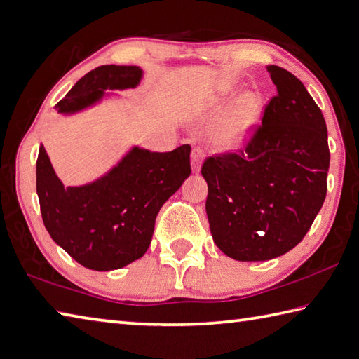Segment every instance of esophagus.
<instances>
[{
    "label": "esophagus",
    "instance_id": "34e87169",
    "mask_svg": "<svg viewBox=\"0 0 359 359\" xmlns=\"http://www.w3.org/2000/svg\"><path fill=\"white\" fill-rule=\"evenodd\" d=\"M203 158H205V151H203V148H200V147H195L194 150H192V154H191L192 170H194V172H200Z\"/></svg>",
    "mask_w": 359,
    "mask_h": 359
}]
</instances>
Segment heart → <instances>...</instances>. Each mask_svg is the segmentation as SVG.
Segmentation results:
<instances>
[{"label":"heart","instance_id":"heart-1","mask_svg":"<svg viewBox=\"0 0 359 359\" xmlns=\"http://www.w3.org/2000/svg\"><path fill=\"white\" fill-rule=\"evenodd\" d=\"M262 112V101L256 93H247L234 109L223 117L212 131L214 144L222 150H238L247 144Z\"/></svg>","mask_w":359,"mask_h":359}]
</instances>
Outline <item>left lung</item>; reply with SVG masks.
<instances>
[{
	"label": "left lung",
	"instance_id": "8db88e82",
	"mask_svg": "<svg viewBox=\"0 0 359 359\" xmlns=\"http://www.w3.org/2000/svg\"><path fill=\"white\" fill-rule=\"evenodd\" d=\"M276 95L238 153L211 156L206 214L214 242L236 261H267L302 242L327 197L328 134L322 111L292 73L269 65Z\"/></svg>",
	"mask_w": 359,
	"mask_h": 359
}]
</instances>
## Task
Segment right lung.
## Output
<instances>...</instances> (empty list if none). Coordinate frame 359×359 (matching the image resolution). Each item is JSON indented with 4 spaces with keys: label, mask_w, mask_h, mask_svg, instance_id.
Listing matches in <instances>:
<instances>
[{
    "label": "right lung",
    "mask_w": 359,
    "mask_h": 359,
    "mask_svg": "<svg viewBox=\"0 0 359 359\" xmlns=\"http://www.w3.org/2000/svg\"><path fill=\"white\" fill-rule=\"evenodd\" d=\"M136 65H101L84 74L56 104L73 114L98 103L104 90L133 89ZM40 212L51 239L87 269L107 272L145 255L162 205L191 175V145L168 153L134 147L104 177L65 187L43 145L36 164Z\"/></svg>",
    "instance_id": "right-lung-1"
}]
</instances>
